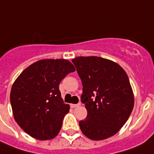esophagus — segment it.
<instances>
[{"label": "esophagus", "mask_w": 154, "mask_h": 154, "mask_svg": "<svg viewBox=\"0 0 154 154\" xmlns=\"http://www.w3.org/2000/svg\"><path fill=\"white\" fill-rule=\"evenodd\" d=\"M79 106H81V103H77V104H71L70 106L72 108H76V107H78Z\"/></svg>", "instance_id": "esophagus-1"}]
</instances>
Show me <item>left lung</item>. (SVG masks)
Instances as JSON below:
<instances>
[{"instance_id": "8db88e82", "label": "left lung", "mask_w": 154, "mask_h": 154, "mask_svg": "<svg viewBox=\"0 0 154 154\" xmlns=\"http://www.w3.org/2000/svg\"><path fill=\"white\" fill-rule=\"evenodd\" d=\"M82 81L81 103L88 111L79 121L81 131L92 140L114 135L128 121L134 106L128 77L121 66L97 56L72 60Z\"/></svg>"}]
</instances>
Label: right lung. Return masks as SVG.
<instances>
[{
    "instance_id": "right-lung-1",
    "label": "right lung",
    "mask_w": 154,
    "mask_h": 154,
    "mask_svg": "<svg viewBox=\"0 0 154 154\" xmlns=\"http://www.w3.org/2000/svg\"><path fill=\"white\" fill-rule=\"evenodd\" d=\"M75 67L66 59H41L31 64L11 87L10 101L14 118L29 135L39 140L55 138L69 113L59 84Z\"/></svg>"
}]
</instances>
